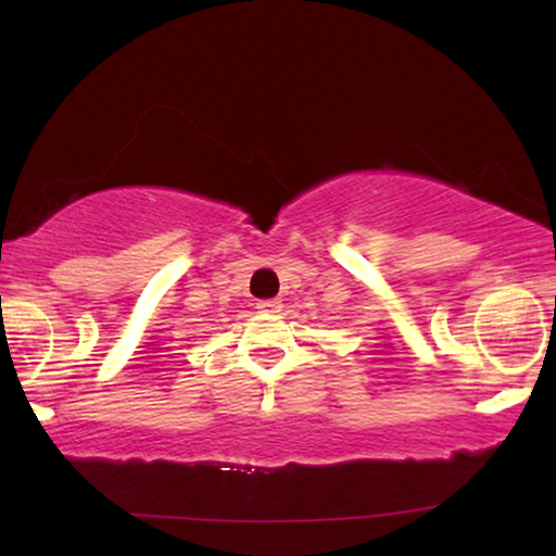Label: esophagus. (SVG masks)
Returning <instances> with one entry per match:
<instances>
[{"label": "esophagus", "mask_w": 556, "mask_h": 556, "mask_svg": "<svg viewBox=\"0 0 556 556\" xmlns=\"http://www.w3.org/2000/svg\"><path fill=\"white\" fill-rule=\"evenodd\" d=\"M257 308H261L263 314H280V311H283V301H280V299H263V301H257Z\"/></svg>", "instance_id": "esophagus-1"}]
</instances>
